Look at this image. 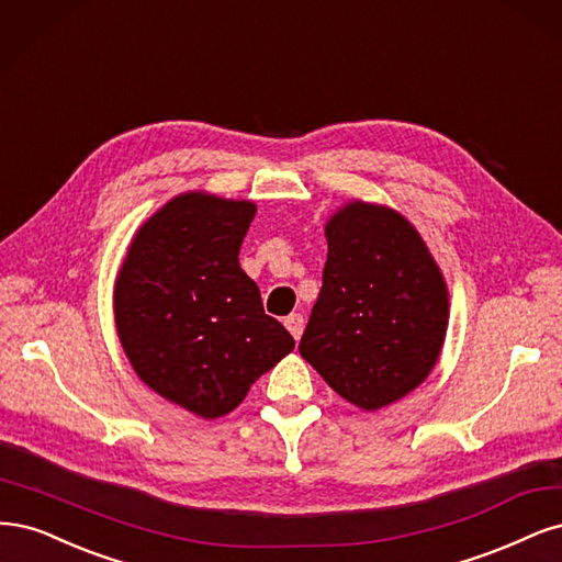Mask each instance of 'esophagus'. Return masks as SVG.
<instances>
[{
  "label": "esophagus",
  "instance_id": "esophagus-1",
  "mask_svg": "<svg viewBox=\"0 0 562 562\" xmlns=\"http://www.w3.org/2000/svg\"><path fill=\"white\" fill-rule=\"evenodd\" d=\"M284 327L289 329V334H292L299 340L301 334H303V327H305V319H303L301 313H292L289 317H284Z\"/></svg>",
  "mask_w": 562,
  "mask_h": 562
}]
</instances>
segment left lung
<instances>
[{
	"label": "left lung",
	"mask_w": 562,
	"mask_h": 562,
	"mask_svg": "<svg viewBox=\"0 0 562 562\" xmlns=\"http://www.w3.org/2000/svg\"><path fill=\"white\" fill-rule=\"evenodd\" d=\"M322 289L301 357L342 400L375 411L418 387L448 327V292L423 238L394 210L350 203L327 224Z\"/></svg>",
	"instance_id": "8db88e82"
}]
</instances>
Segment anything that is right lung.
I'll use <instances>...</instances> for the list:
<instances>
[{"label": "right lung", "instance_id": "obj_1", "mask_svg": "<svg viewBox=\"0 0 562 562\" xmlns=\"http://www.w3.org/2000/svg\"><path fill=\"white\" fill-rule=\"evenodd\" d=\"M255 214L247 201L179 195L137 231L116 280V329L133 369L201 418L233 411L294 350L238 261Z\"/></svg>", "mask_w": 562, "mask_h": 562}]
</instances>
